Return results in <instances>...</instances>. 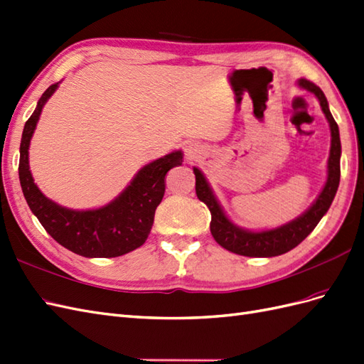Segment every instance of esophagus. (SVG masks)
<instances>
[{"mask_svg":"<svg viewBox=\"0 0 364 364\" xmlns=\"http://www.w3.org/2000/svg\"><path fill=\"white\" fill-rule=\"evenodd\" d=\"M185 153H186V156H188V159H196L197 155H199V153H200V150H199V147H197L196 144H188V146H186V149H185Z\"/></svg>","mask_w":364,"mask_h":364,"instance_id":"1","label":"esophagus"}]
</instances>
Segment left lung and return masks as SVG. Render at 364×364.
<instances>
[{"mask_svg": "<svg viewBox=\"0 0 364 364\" xmlns=\"http://www.w3.org/2000/svg\"><path fill=\"white\" fill-rule=\"evenodd\" d=\"M299 86L302 90L313 92L318 103H321L322 111L329 123L331 129V150H329V159H328V179L323 186L322 193L318 194L316 202L310 206L308 211H305L301 217L291 220L290 223L279 226L277 229L270 230H261V232H252V230L241 229L235 226L230 220L225 215L222 206L218 205L213 190L205 179V176L199 168H193L196 174V194L199 197L211 213V234L217 243L225 247L229 252H234L237 255L243 257H258V258H269V257H278L282 253L291 250L297 245L304 241L311 230L321 222V218L326 214V211L331 206L334 196L338 188L340 182V155H341V146H340V135H338V126L334 121L331 112H329L326 97L318 86L313 82L301 79Z\"/></svg>", "mask_w": 364, "mask_h": 364, "instance_id": "1", "label": "left lung"}]
</instances>
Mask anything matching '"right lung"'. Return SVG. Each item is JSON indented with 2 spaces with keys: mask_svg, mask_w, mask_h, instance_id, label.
Here are the masks:
<instances>
[{
  "mask_svg": "<svg viewBox=\"0 0 364 364\" xmlns=\"http://www.w3.org/2000/svg\"><path fill=\"white\" fill-rule=\"evenodd\" d=\"M59 83L51 85L39 98L27 119L19 147V182L31 213L43 229L68 250L86 258H114L146 243L155 211L165 193V174L182 165V151H173L142 167L115 200L98 209L74 211L47 199L33 181L28 147L43 105Z\"/></svg>",
  "mask_w": 364,
  "mask_h": 364,
  "instance_id": "right-lung-1",
  "label": "right lung"
}]
</instances>
